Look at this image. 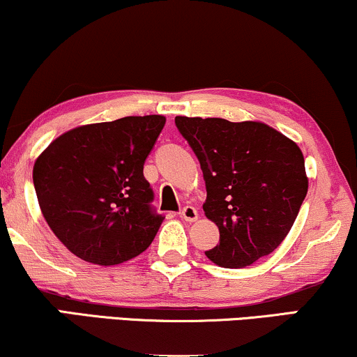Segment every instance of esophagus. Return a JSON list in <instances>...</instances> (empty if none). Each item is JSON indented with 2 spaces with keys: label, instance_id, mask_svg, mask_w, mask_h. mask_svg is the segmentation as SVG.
I'll return each mask as SVG.
<instances>
[{
  "label": "esophagus",
  "instance_id": "esophagus-1",
  "mask_svg": "<svg viewBox=\"0 0 357 357\" xmlns=\"http://www.w3.org/2000/svg\"><path fill=\"white\" fill-rule=\"evenodd\" d=\"M181 218L188 222H195L197 218H199V214H197L196 208H192V206H186V208L181 211Z\"/></svg>",
  "mask_w": 357,
  "mask_h": 357
}]
</instances>
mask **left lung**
<instances>
[{
	"label": "left lung",
	"mask_w": 357,
	"mask_h": 357,
	"mask_svg": "<svg viewBox=\"0 0 357 357\" xmlns=\"http://www.w3.org/2000/svg\"><path fill=\"white\" fill-rule=\"evenodd\" d=\"M199 160L204 214L220 229L206 256L238 269L271 255L293 227L307 192L304 156L293 139L261 121L176 116Z\"/></svg>",
	"instance_id": "1"
}]
</instances>
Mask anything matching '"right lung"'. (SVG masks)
<instances>
[{
	"mask_svg": "<svg viewBox=\"0 0 357 357\" xmlns=\"http://www.w3.org/2000/svg\"><path fill=\"white\" fill-rule=\"evenodd\" d=\"M161 114L73 128L36 158L38 203L56 238L91 264L126 263L149 248L165 218L151 211L143 166Z\"/></svg>",
	"mask_w": 357,
	"mask_h": 357,
	"instance_id": "add662e5",
	"label": "right lung"
}]
</instances>
